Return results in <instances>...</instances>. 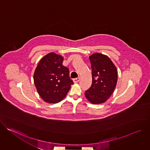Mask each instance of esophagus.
Returning a JSON list of instances; mask_svg holds the SVG:
<instances>
[{"label": "esophagus", "mask_w": 150, "mask_h": 150, "mask_svg": "<svg viewBox=\"0 0 150 150\" xmlns=\"http://www.w3.org/2000/svg\"><path fill=\"white\" fill-rule=\"evenodd\" d=\"M79 80H80V78H79V77H78V78H75V79H73V81H74V83H76V82H79Z\"/></svg>", "instance_id": "esophagus-1"}]
</instances>
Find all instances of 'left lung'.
I'll use <instances>...</instances> for the list:
<instances>
[{"instance_id":"obj_1","label":"left lung","mask_w":150,"mask_h":150,"mask_svg":"<svg viewBox=\"0 0 150 150\" xmlns=\"http://www.w3.org/2000/svg\"><path fill=\"white\" fill-rule=\"evenodd\" d=\"M89 58L92 69V85L85 92V96L92 104H102L109 98L116 88L117 68L105 54L96 53Z\"/></svg>"}]
</instances>
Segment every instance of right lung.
<instances>
[{
  "mask_svg": "<svg viewBox=\"0 0 150 150\" xmlns=\"http://www.w3.org/2000/svg\"><path fill=\"white\" fill-rule=\"evenodd\" d=\"M63 61L61 55L49 53L41 59L35 69V86L39 96L46 103L62 101L74 83L68 68L62 65Z\"/></svg>",
  "mask_w": 150,
  "mask_h": 150,
  "instance_id": "1",
  "label": "right lung"
}]
</instances>
